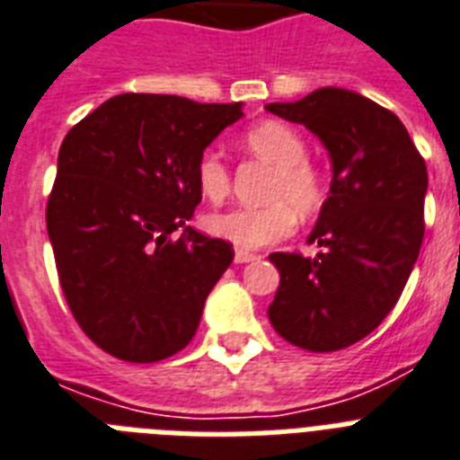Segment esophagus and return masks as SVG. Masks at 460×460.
I'll use <instances>...</instances> for the list:
<instances>
[{"label":"esophagus","instance_id":"1","mask_svg":"<svg viewBox=\"0 0 460 460\" xmlns=\"http://www.w3.org/2000/svg\"><path fill=\"white\" fill-rule=\"evenodd\" d=\"M234 260H236V264H245V262H252V260H257V255L255 252H250V250H236Z\"/></svg>","mask_w":460,"mask_h":460}]
</instances>
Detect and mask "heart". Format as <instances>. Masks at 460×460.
Returning <instances> with one entry per match:
<instances>
[{
    "mask_svg": "<svg viewBox=\"0 0 460 460\" xmlns=\"http://www.w3.org/2000/svg\"><path fill=\"white\" fill-rule=\"evenodd\" d=\"M243 141L252 155L276 165L274 184L269 191L274 203L217 212L205 219V226L212 236L229 241L236 248L255 250L288 238L297 226V215H314L323 205L326 189L321 172L307 163V144L293 127L276 120L257 122L245 132ZM196 181L210 200L226 198L231 172L222 153L205 151L198 158Z\"/></svg>",
    "mask_w": 460,
    "mask_h": 460,
    "instance_id": "heart-1",
    "label": "heart"
}]
</instances>
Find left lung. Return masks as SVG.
Listing matches in <instances>:
<instances>
[{"instance_id": "left-lung-1", "label": "left lung", "mask_w": 460, "mask_h": 460, "mask_svg": "<svg viewBox=\"0 0 460 460\" xmlns=\"http://www.w3.org/2000/svg\"><path fill=\"white\" fill-rule=\"evenodd\" d=\"M267 111L314 132L333 163L331 196L309 236L326 250L269 255L281 274L269 321L295 347L345 349L383 323L411 276L428 167L397 115L357 92L323 87Z\"/></svg>"}]
</instances>
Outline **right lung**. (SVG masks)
<instances>
[{"label":"right lung","mask_w":460,"mask_h":460,"mask_svg":"<svg viewBox=\"0 0 460 460\" xmlns=\"http://www.w3.org/2000/svg\"><path fill=\"white\" fill-rule=\"evenodd\" d=\"M241 103L120 94L66 134L47 231L70 312L115 359L184 349L234 260L231 243L186 226L203 191L196 165Z\"/></svg>","instance_id":"right-lung-1"}]
</instances>
